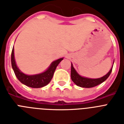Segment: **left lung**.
Instances as JSON below:
<instances>
[{
  "label": "left lung",
  "instance_id": "left-lung-1",
  "mask_svg": "<svg viewBox=\"0 0 124 124\" xmlns=\"http://www.w3.org/2000/svg\"><path fill=\"white\" fill-rule=\"evenodd\" d=\"M113 67H111L109 71L107 74L102 76L101 78H96V79H92V78H85L83 76H81L79 74H78L76 70L72 66V64H71V77L72 81L74 82L76 85L80 86V87H83V88H92L93 86H97L99 85L102 82H104L106 79H107L109 76L111 74L112 71Z\"/></svg>",
  "mask_w": 124,
  "mask_h": 124
}]
</instances>
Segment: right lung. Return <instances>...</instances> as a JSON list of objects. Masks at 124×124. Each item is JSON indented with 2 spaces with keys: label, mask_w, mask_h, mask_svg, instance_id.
<instances>
[{
  "label": "right lung",
  "mask_w": 124,
  "mask_h": 124,
  "mask_svg": "<svg viewBox=\"0 0 124 124\" xmlns=\"http://www.w3.org/2000/svg\"><path fill=\"white\" fill-rule=\"evenodd\" d=\"M62 60L63 58H61L53 61L48 69L42 73L34 75H27L23 73L17 67L14 55V47L12 50L11 65L15 75L21 83L32 88H41L48 85L53 78L57 65Z\"/></svg>",
  "instance_id": "1"
}]
</instances>
